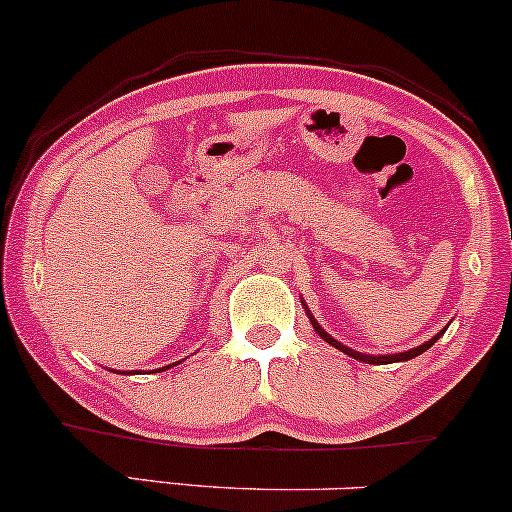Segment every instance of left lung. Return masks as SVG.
<instances>
[{"label":"left lung","mask_w":512,"mask_h":512,"mask_svg":"<svg viewBox=\"0 0 512 512\" xmlns=\"http://www.w3.org/2000/svg\"><path fill=\"white\" fill-rule=\"evenodd\" d=\"M302 307H304V312H307V317H309V324L314 326V331L319 333L321 338H324L326 343H329V346H333L336 350H341V353H346V355H350V358H355V360H360V363H367V365H389V363H404V360H411V358H416V355H421V353H426V350L433 346L435 341H438V338L442 336V333H445V329L442 331H438L435 333L433 338H428L426 343H423V346H416V348H409V350H404V353H387V355H370V353H360V350H353V348H348V346H343L341 341H336V338L331 336V333H326L324 331V326L319 324L317 319L312 317V312H309V307L307 304H304V300H302Z\"/></svg>","instance_id":"obj_1"}]
</instances>
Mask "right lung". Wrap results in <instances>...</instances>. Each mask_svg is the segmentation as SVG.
<instances>
[{
	"instance_id": "1",
	"label": "right lung",
	"mask_w": 512,
	"mask_h": 512,
	"mask_svg": "<svg viewBox=\"0 0 512 512\" xmlns=\"http://www.w3.org/2000/svg\"><path fill=\"white\" fill-rule=\"evenodd\" d=\"M176 365V363H174ZM174 365H166V367H174ZM166 367H159V370H166Z\"/></svg>"
}]
</instances>
